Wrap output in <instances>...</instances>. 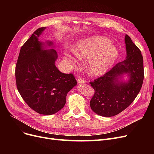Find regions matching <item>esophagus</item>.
I'll return each instance as SVG.
<instances>
[{
  "label": "esophagus",
  "instance_id": "34e87169",
  "mask_svg": "<svg viewBox=\"0 0 154 154\" xmlns=\"http://www.w3.org/2000/svg\"><path fill=\"white\" fill-rule=\"evenodd\" d=\"M77 82H78V83H79V84H80V83H85V80H83L82 78H79L77 80Z\"/></svg>",
  "mask_w": 154,
  "mask_h": 154
}]
</instances>
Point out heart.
<instances>
[{
    "label": "heart",
    "instance_id": "obj_1",
    "mask_svg": "<svg viewBox=\"0 0 154 154\" xmlns=\"http://www.w3.org/2000/svg\"><path fill=\"white\" fill-rule=\"evenodd\" d=\"M72 52L82 61L88 60L87 71L92 76H100L106 72L118 57L117 48L103 36L78 41ZM63 58L71 69L76 67L77 60L71 54H65Z\"/></svg>",
    "mask_w": 154,
    "mask_h": 154
}]
</instances>
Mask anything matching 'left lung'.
I'll return each instance as SVG.
<instances>
[{"label": "left lung", "mask_w": 154, "mask_h": 154, "mask_svg": "<svg viewBox=\"0 0 154 154\" xmlns=\"http://www.w3.org/2000/svg\"><path fill=\"white\" fill-rule=\"evenodd\" d=\"M125 42L126 59L103 76L90 82L94 90L90 101L91 108L96 114L104 117L116 116L127 109L136 99L143 85L144 68L141 51L127 35ZM125 73L129 76L126 82L119 80Z\"/></svg>", "instance_id": "left-lung-1"}]
</instances>
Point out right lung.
Segmentation results:
<instances>
[{"label": "right lung", "mask_w": 154, "mask_h": 154, "mask_svg": "<svg viewBox=\"0 0 154 154\" xmlns=\"http://www.w3.org/2000/svg\"><path fill=\"white\" fill-rule=\"evenodd\" d=\"M45 28L37 29L22 46L15 78L17 89L30 108L40 114L51 115L64 106L67 93L77 82L72 74L59 71L55 66L57 51L45 49L44 43L38 40ZM46 43L53 44L50 41Z\"/></svg>", "instance_id": "obj_1"}]
</instances>
